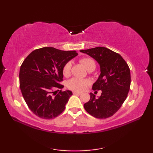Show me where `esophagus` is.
<instances>
[{"instance_id":"obj_1","label":"esophagus","mask_w":153,"mask_h":153,"mask_svg":"<svg viewBox=\"0 0 153 153\" xmlns=\"http://www.w3.org/2000/svg\"><path fill=\"white\" fill-rule=\"evenodd\" d=\"M74 95H82V93H79V92H77V91H74L73 92Z\"/></svg>"}]
</instances>
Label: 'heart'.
<instances>
[{
  "label": "heart",
  "mask_w": 153,
  "mask_h": 153,
  "mask_svg": "<svg viewBox=\"0 0 153 153\" xmlns=\"http://www.w3.org/2000/svg\"><path fill=\"white\" fill-rule=\"evenodd\" d=\"M79 62L82 64L89 71H93L96 68V62L91 57H83L79 60ZM71 63L68 62L64 64L62 69L63 75L68 77L71 74ZM91 84V81L88 79H82L78 77H74L68 82L67 86L71 90L76 91H82L85 90Z\"/></svg>",
  "instance_id": "obj_1"
}]
</instances>
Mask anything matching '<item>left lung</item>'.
Returning <instances> with one entry per match:
<instances>
[{"label":"left lung","instance_id":"left-lung-1","mask_svg":"<svg viewBox=\"0 0 153 153\" xmlns=\"http://www.w3.org/2000/svg\"><path fill=\"white\" fill-rule=\"evenodd\" d=\"M80 52L86 53L98 62L100 75L93 84L94 91L101 90V95L96 99L90 93V100L84 104V108L97 118L113 116L125 101L130 89V70L120 54L106 47H97Z\"/></svg>","mask_w":153,"mask_h":153}]
</instances>
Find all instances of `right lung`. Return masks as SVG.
I'll use <instances>...</instances> for the list:
<instances>
[{
    "mask_svg": "<svg viewBox=\"0 0 153 153\" xmlns=\"http://www.w3.org/2000/svg\"><path fill=\"white\" fill-rule=\"evenodd\" d=\"M77 55L75 51L43 47L32 51L23 62L19 87L29 108L38 117L53 119L64 110L72 92L62 91V69Z\"/></svg>",
    "mask_w": 153,
    "mask_h": 153,
    "instance_id": "right-lung-1",
    "label": "right lung"
}]
</instances>
